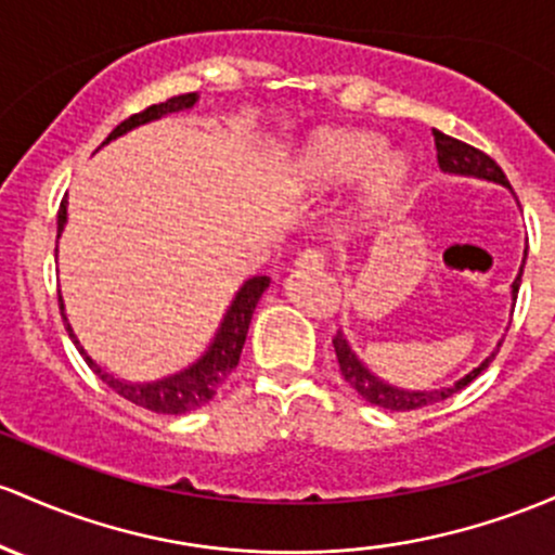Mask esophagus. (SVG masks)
<instances>
[{"instance_id": "obj_1", "label": "esophagus", "mask_w": 555, "mask_h": 555, "mask_svg": "<svg viewBox=\"0 0 555 555\" xmlns=\"http://www.w3.org/2000/svg\"><path fill=\"white\" fill-rule=\"evenodd\" d=\"M324 263H326L324 249L319 247H306L295 260V266L302 268V271H319V268H324Z\"/></svg>"}]
</instances>
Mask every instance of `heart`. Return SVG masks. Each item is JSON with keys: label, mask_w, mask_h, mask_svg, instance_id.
<instances>
[{"label": "heart", "mask_w": 555, "mask_h": 555, "mask_svg": "<svg viewBox=\"0 0 555 555\" xmlns=\"http://www.w3.org/2000/svg\"><path fill=\"white\" fill-rule=\"evenodd\" d=\"M382 155H385V139L374 133L324 131L308 142L297 173L313 186H337L358 179L371 167L363 184V210L374 216L392 208L408 184L405 160L387 155L380 162ZM376 159L380 163L376 164Z\"/></svg>", "instance_id": "b5f03b06"}]
</instances>
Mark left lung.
<instances>
[{
  "mask_svg": "<svg viewBox=\"0 0 555 555\" xmlns=\"http://www.w3.org/2000/svg\"><path fill=\"white\" fill-rule=\"evenodd\" d=\"M431 133H435L437 163H440V168L446 170V173L474 176V179L495 181V184H503L511 189L501 166H498L490 155H485L482 150L472 147V144H466V142H459V139L448 137V133H442L437 129H431ZM525 260H527V249H525ZM521 271H525V266L519 268L514 284H511V297H514V300H516V295H519ZM332 343H334V352H337L339 371H343L347 385L356 389L363 400H369L371 405H379V408H385V411H416V408L440 403V400L450 398V395H455L459 389L472 385V382L477 379V376L482 374L487 366H490V361L495 358V352H498V350L490 352V356H487L477 369L468 371L464 379H459L455 385L429 389V392H418V389H400L395 385H387L385 379H379V376H376L374 371H369L366 363H363L361 358L352 352V347L345 339L343 332H337V337H334ZM498 347H501V343H498Z\"/></svg>",
  "mask_w": 555,
  "mask_h": 555,
  "instance_id": "8db88e82",
  "label": "left lung"
}]
</instances>
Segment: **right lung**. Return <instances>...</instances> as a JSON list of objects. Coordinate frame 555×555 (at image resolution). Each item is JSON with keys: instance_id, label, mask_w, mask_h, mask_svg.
I'll return each instance as SVG.
<instances>
[{"instance_id": "right-lung-1", "label": "right lung", "mask_w": 555, "mask_h": 555, "mask_svg": "<svg viewBox=\"0 0 555 555\" xmlns=\"http://www.w3.org/2000/svg\"><path fill=\"white\" fill-rule=\"evenodd\" d=\"M197 100H199V94L197 91H192V94L170 96V100L160 102V105H152L147 109H142V113L126 118L120 126H115L113 133L105 139V144L113 142V139L124 137L126 131L137 129V126H144V124H150V120L163 118V115L194 107L197 105ZM65 221H68V203L63 199V203H60V210H57V240H60V234H63ZM268 284H271V279L268 276L247 279V282L240 287V292L234 295V300H231L227 315H223L221 326H218L216 337H212L208 350L199 356V361H194L192 366L179 371V374H170V376H166V379H157V382H144V385H133V382L118 379V376L107 374L105 369L96 366V363L91 361L89 352L83 350V345L78 343L76 334H73V326L68 324V315H65L63 295H60L57 300H60V313H63V324H65V328H68L73 345L78 347V352H81L83 361L89 363V369L94 371V374L100 376V379L105 382L109 389H115L120 398L131 400L133 405H142V408H147V411H155V413H170V416H179V413H189V411H194V408L205 405L208 400H212V395L221 389L223 382L229 379L231 371L236 369V363H240V356H242V347H245V339H247L249 319H253V310H255V306H258L260 295L268 289Z\"/></svg>"}]
</instances>
